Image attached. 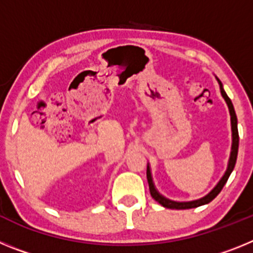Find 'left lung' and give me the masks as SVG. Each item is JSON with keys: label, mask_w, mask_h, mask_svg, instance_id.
<instances>
[{"label": "left lung", "mask_w": 253, "mask_h": 253, "mask_svg": "<svg viewBox=\"0 0 253 253\" xmlns=\"http://www.w3.org/2000/svg\"><path fill=\"white\" fill-rule=\"evenodd\" d=\"M220 84V82H219ZM220 92H222V96L224 97L225 102H227L228 107H229V113H231V122H232V135H233V144H232V153H231V158H229V165H228V169L225 171L224 176L222 177V180L219 181V184L211 190V193L208 194L205 198L200 199V200H196V202H190V203H176V202H171V200H167L163 196H161L160 194L156 191L153 186V182H152V177H151V171H149V167L147 166V180H148V185H149V191H151L152 198L156 200L157 203H160L162 207L169 208V209H191V208H196L200 207V205H204L210 203L213 200L214 198H216L222 189L224 187L225 182L228 181L229 176H231L232 171H233L234 166H236V161H237V154H238V143H240V135H238V128H237V116H236V111H234L233 104H232L231 99L228 97L227 93L224 92L223 90L222 84H220Z\"/></svg>", "instance_id": "1"}]
</instances>
